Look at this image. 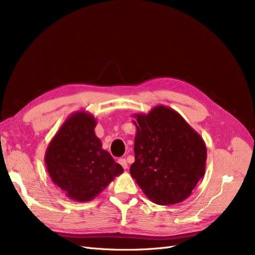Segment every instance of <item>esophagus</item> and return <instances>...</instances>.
Here are the masks:
<instances>
[{
    "mask_svg": "<svg viewBox=\"0 0 255 255\" xmlns=\"http://www.w3.org/2000/svg\"><path fill=\"white\" fill-rule=\"evenodd\" d=\"M119 164H120L123 168H124V169H127V167H128L127 161H126L125 158H120V159H119Z\"/></svg>",
    "mask_w": 255,
    "mask_h": 255,
    "instance_id": "1",
    "label": "esophagus"
}]
</instances>
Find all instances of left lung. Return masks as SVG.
I'll use <instances>...</instances> for the list:
<instances>
[{
    "instance_id": "left-lung-1",
    "label": "left lung",
    "mask_w": 255,
    "mask_h": 255,
    "mask_svg": "<svg viewBox=\"0 0 255 255\" xmlns=\"http://www.w3.org/2000/svg\"><path fill=\"white\" fill-rule=\"evenodd\" d=\"M133 118L135 161L130 167L131 176L157 205L185 201L205 174L203 137L180 113L164 105Z\"/></svg>"
}]
</instances>
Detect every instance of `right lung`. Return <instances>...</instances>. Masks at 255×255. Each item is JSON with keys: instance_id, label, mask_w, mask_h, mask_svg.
I'll return each mask as SVG.
<instances>
[{"instance_id": "right-lung-1", "label": "right lung", "mask_w": 255, "mask_h": 255, "mask_svg": "<svg viewBox=\"0 0 255 255\" xmlns=\"http://www.w3.org/2000/svg\"><path fill=\"white\" fill-rule=\"evenodd\" d=\"M97 120L88 111L73 112L52 137L45 152V165L52 182L66 196L89 202L124 172L102 148L94 128Z\"/></svg>"}]
</instances>
